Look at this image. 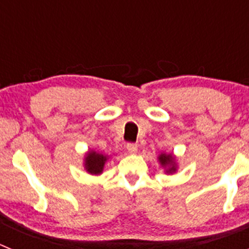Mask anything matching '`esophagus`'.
<instances>
[{"mask_svg":"<svg viewBox=\"0 0 249 249\" xmlns=\"http://www.w3.org/2000/svg\"><path fill=\"white\" fill-rule=\"evenodd\" d=\"M137 144L135 143H127V151L129 152V153H137Z\"/></svg>","mask_w":249,"mask_h":249,"instance_id":"esophagus-1","label":"esophagus"}]
</instances>
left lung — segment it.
<instances>
[{
	"mask_svg": "<svg viewBox=\"0 0 249 249\" xmlns=\"http://www.w3.org/2000/svg\"><path fill=\"white\" fill-rule=\"evenodd\" d=\"M158 160H160V166L166 168V173H175L177 171V163H176L175 156L172 153H160L158 156Z\"/></svg>",
	"mask_w": 249,
	"mask_h": 249,
	"instance_id": "obj_1",
	"label": "left lung"
}]
</instances>
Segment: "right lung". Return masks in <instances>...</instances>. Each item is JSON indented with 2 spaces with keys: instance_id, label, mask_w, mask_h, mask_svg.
Returning <instances> with one entry per match:
<instances>
[{
  "instance_id": "right-lung-1",
  "label": "right lung",
  "mask_w": 249,
  "mask_h": 249,
  "mask_svg": "<svg viewBox=\"0 0 249 249\" xmlns=\"http://www.w3.org/2000/svg\"><path fill=\"white\" fill-rule=\"evenodd\" d=\"M108 156L98 153L96 151H89L85 157V168L91 175H101Z\"/></svg>"
}]
</instances>
